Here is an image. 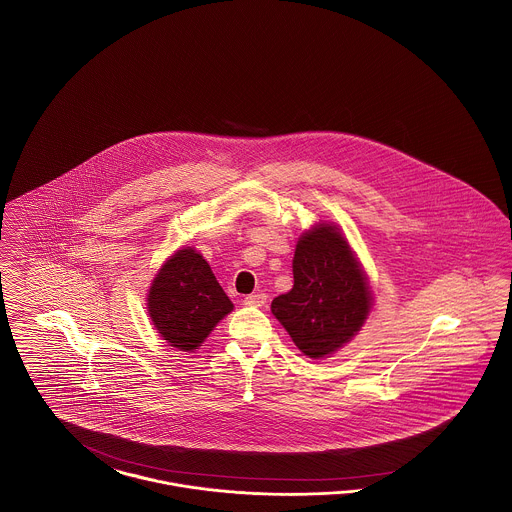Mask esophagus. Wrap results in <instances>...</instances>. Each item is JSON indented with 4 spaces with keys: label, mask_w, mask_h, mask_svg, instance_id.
Returning a JSON list of instances; mask_svg holds the SVG:
<instances>
[{
    "label": "esophagus",
    "mask_w": 512,
    "mask_h": 512,
    "mask_svg": "<svg viewBox=\"0 0 512 512\" xmlns=\"http://www.w3.org/2000/svg\"><path fill=\"white\" fill-rule=\"evenodd\" d=\"M266 302H268V295H264V293H254V295L244 298V304H248V306H264Z\"/></svg>",
    "instance_id": "1"
}]
</instances>
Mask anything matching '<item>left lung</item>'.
<instances>
[{
  "label": "left lung",
  "mask_w": 512,
  "mask_h": 512,
  "mask_svg": "<svg viewBox=\"0 0 512 512\" xmlns=\"http://www.w3.org/2000/svg\"><path fill=\"white\" fill-rule=\"evenodd\" d=\"M293 275V289L273 298L271 312L306 356H329L366 322L372 308L368 279L333 223L300 235Z\"/></svg>",
  "instance_id": "8db88e82"
}]
</instances>
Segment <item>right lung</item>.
<instances>
[{
    "label": "right lung",
    "instance_id": "1",
    "mask_svg": "<svg viewBox=\"0 0 512 512\" xmlns=\"http://www.w3.org/2000/svg\"><path fill=\"white\" fill-rule=\"evenodd\" d=\"M233 310L208 262L194 248L177 250L152 281L148 314L175 349L192 352Z\"/></svg>",
    "mask_w": 512,
    "mask_h": 512
}]
</instances>
